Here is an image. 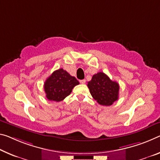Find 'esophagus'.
Returning a JSON list of instances; mask_svg holds the SVG:
<instances>
[{
	"instance_id": "1",
	"label": "esophagus",
	"mask_w": 160,
	"mask_h": 160,
	"mask_svg": "<svg viewBox=\"0 0 160 160\" xmlns=\"http://www.w3.org/2000/svg\"><path fill=\"white\" fill-rule=\"evenodd\" d=\"M80 82L81 83V84H85V83L86 82V80H80Z\"/></svg>"
}]
</instances>
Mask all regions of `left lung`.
<instances>
[{
  "label": "left lung",
  "instance_id": "8db88e82",
  "mask_svg": "<svg viewBox=\"0 0 160 160\" xmlns=\"http://www.w3.org/2000/svg\"><path fill=\"white\" fill-rule=\"evenodd\" d=\"M88 87L92 98L101 105L110 106L118 100L119 84L102 72L94 75Z\"/></svg>",
  "mask_w": 160,
  "mask_h": 160
}]
</instances>
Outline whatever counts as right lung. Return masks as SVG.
<instances>
[{
  "label": "right lung",
  "instance_id": "right-lung-1",
  "mask_svg": "<svg viewBox=\"0 0 160 160\" xmlns=\"http://www.w3.org/2000/svg\"><path fill=\"white\" fill-rule=\"evenodd\" d=\"M79 82L66 70L60 68L53 72L44 83L46 98L50 101L60 102L70 95Z\"/></svg>",
  "mask_w": 160,
  "mask_h": 160
}]
</instances>
